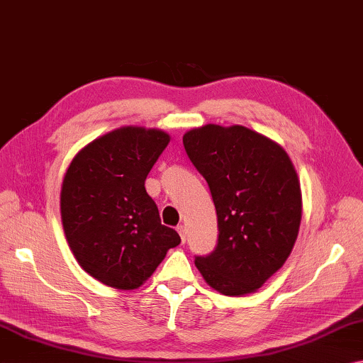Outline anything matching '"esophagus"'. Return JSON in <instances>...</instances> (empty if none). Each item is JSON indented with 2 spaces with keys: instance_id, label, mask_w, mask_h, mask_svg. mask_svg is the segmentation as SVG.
<instances>
[{
  "instance_id": "esophagus-1",
  "label": "esophagus",
  "mask_w": 363,
  "mask_h": 363,
  "mask_svg": "<svg viewBox=\"0 0 363 363\" xmlns=\"http://www.w3.org/2000/svg\"><path fill=\"white\" fill-rule=\"evenodd\" d=\"M177 232L180 233L182 242L185 243V240H186V227H185V225H178V227H177Z\"/></svg>"
}]
</instances>
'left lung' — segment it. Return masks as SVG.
I'll use <instances>...</instances> for the list:
<instances>
[{
    "label": "left lung",
    "instance_id": "8db88e82",
    "mask_svg": "<svg viewBox=\"0 0 363 363\" xmlns=\"http://www.w3.org/2000/svg\"><path fill=\"white\" fill-rule=\"evenodd\" d=\"M208 182L219 240L194 264L214 291L256 292L291 255L302 220V189L284 147L248 128L204 125L183 135Z\"/></svg>",
    "mask_w": 363,
    "mask_h": 363
}]
</instances>
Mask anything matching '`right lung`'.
<instances>
[{
  "label": "right lung",
  "mask_w": 363,
  "mask_h": 363,
  "mask_svg": "<svg viewBox=\"0 0 363 363\" xmlns=\"http://www.w3.org/2000/svg\"><path fill=\"white\" fill-rule=\"evenodd\" d=\"M169 143L162 130L121 126L82 147L66 170L60 194L66 240L82 269L105 286L141 287L182 242L162 225L144 186Z\"/></svg>",
  "instance_id": "right-lung-1"
}]
</instances>
